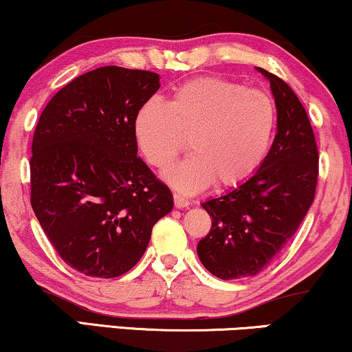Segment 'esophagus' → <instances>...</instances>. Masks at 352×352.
I'll return each instance as SVG.
<instances>
[{
	"label": "esophagus",
	"mask_w": 352,
	"mask_h": 352,
	"mask_svg": "<svg viewBox=\"0 0 352 352\" xmlns=\"http://www.w3.org/2000/svg\"><path fill=\"white\" fill-rule=\"evenodd\" d=\"M173 199H175V206L176 208H187V206L190 205V201L184 199V197L179 195V194H175L173 195Z\"/></svg>",
	"instance_id": "obj_1"
}]
</instances>
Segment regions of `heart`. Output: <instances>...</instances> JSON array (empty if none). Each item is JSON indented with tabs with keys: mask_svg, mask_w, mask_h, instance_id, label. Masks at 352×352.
<instances>
[{
	"mask_svg": "<svg viewBox=\"0 0 352 352\" xmlns=\"http://www.w3.org/2000/svg\"><path fill=\"white\" fill-rule=\"evenodd\" d=\"M277 123L274 99L261 89L223 78L187 81L170 102L148 99L134 120L146 160L166 170L186 148L192 153L166 173L177 190L192 192L216 179L221 187L242 184L266 158Z\"/></svg>",
	"mask_w": 352,
	"mask_h": 352,
	"instance_id": "b5f03b06",
	"label": "heart"
}]
</instances>
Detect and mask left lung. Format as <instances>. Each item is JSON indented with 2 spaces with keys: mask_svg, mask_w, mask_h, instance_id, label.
Wrapping results in <instances>:
<instances>
[{
  "mask_svg": "<svg viewBox=\"0 0 352 352\" xmlns=\"http://www.w3.org/2000/svg\"><path fill=\"white\" fill-rule=\"evenodd\" d=\"M267 76L277 107V134L254 175L201 206L211 229L197 245L204 266L223 280L256 276L282 252L312 205L319 151L311 122L293 89Z\"/></svg>",
  "mask_w": 352,
  "mask_h": 352,
  "instance_id": "1",
  "label": "left lung"
}]
</instances>
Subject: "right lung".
<instances>
[{
    "instance_id": "1",
    "label": "right lung",
    "mask_w": 352,
    "mask_h": 352,
    "mask_svg": "<svg viewBox=\"0 0 352 352\" xmlns=\"http://www.w3.org/2000/svg\"><path fill=\"white\" fill-rule=\"evenodd\" d=\"M160 75L107 65L72 80L40 115L30 201L52 247L89 277L128 272L173 195L141 157L134 120Z\"/></svg>"
}]
</instances>
